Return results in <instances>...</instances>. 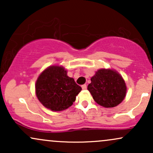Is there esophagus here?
Here are the masks:
<instances>
[{
  "label": "esophagus",
  "instance_id": "esophagus-1",
  "mask_svg": "<svg viewBox=\"0 0 153 153\" xmlns=\"http://www.w3.org/2000/svg\"><path fill=\"white\" fill-rule=\"evenodd\" d=\"M82 90H86L87 89V85H85V84H84V85H82Z\"/></svg>",
  "mask_w": 153,
  "mask_h": 153
}]
</instances>
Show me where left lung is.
<instances>
[{
    "mask_svg": "<svg viewBox=\"0 0 153 153\" xmlns=\"http://www.w3.org/2000/svg\"><path fill=\"white\" fill-rule=\"evenodd\" d=\"M91 80L88 90L98 104L106 108H112L119 105L125 97V82L113 70H99Z\"/></svg>",
    "mask_w": 153,
    "mask_h": 153,
    "instance_id": "obj_1",
    "label": "left lung"
}]
</instances>
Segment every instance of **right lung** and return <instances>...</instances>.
Instances as JSON below:
<instances>
[{"instance_id": "right-lung-1", "label": "right lung", "mask_w": 153, "mask_h": 153, "mask_svg": "<svg viewBox=\"0 0 153 153\" xmlns=\"http://www.w3.org/2000/svg\"><path fill=\"white\" fill-rule=\"evenodd\" d=\"M35 88L39 101L46 108L54 111L71 106L82 90L60 66H51L45 70L39 76Z\"/></svg>"}]
</instances>
